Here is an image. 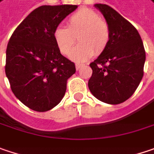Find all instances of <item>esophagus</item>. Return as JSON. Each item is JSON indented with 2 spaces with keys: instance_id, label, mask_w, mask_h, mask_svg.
<instances>
[{
  "instance_id": "esophagus-1",
  "label": "esophagus",
  "mask_w": 154,
  "mask_h": 154,
  "mask_svg": "<svg viewBox=\"0 0 154 154\" xmlns=\"http://www.w3.org/2000/svg\"><path fill=\"white\" fill-rule=\"evenodd\" d=\"M83 66V65L82 64H76L75 65V67H76V70H80L82 67Z\"/></svg>"
}]
</instances>
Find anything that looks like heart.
Here are the masks:
<instances>
[{"instance_id": "obj_1", "label": "heart", "mask_w": 154, "mask_h": 154, "mask_svg": "<svg viewBox=\"0 0 154 154\" xmlns=\"http://www.w3.org/2000/svg\"><path fill=\"white\" fill-rule=\"evenodd\" d=\"M78 37L80 44L71 48ZM53 38L61 53L76 62H84L94 54H101L108 47L110 39L109 25L101 17L89 8H82L68 20V27L59 25L53 31Z\"/></svg>"}]
</instances>
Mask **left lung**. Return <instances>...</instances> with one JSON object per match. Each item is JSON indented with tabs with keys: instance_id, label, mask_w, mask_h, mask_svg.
<instances>
[{
	"instance_id": "1",
	"label": "left lung",
	"mask_w": 154,
	"mask_h": 154,
	"mask_svg": "<svg viewBox=\"0 0 154 154\" xmlns=\"http://www.w3.org/2000/svg\"><path fill=\"white\" fill-rule=\"evenodd\" d=\"M110 30L108 47L90 64L93 70L88 88L95 98L119 104L137 89L144 74L146 51L137 29L115 9L94 4Z\"/></svg>"
}]
</instances>
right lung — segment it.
<instances>
[{"label":"right lung","mask_w":154,"mask_h":154,"mask_svg":"<svg viewBox=\"0 0 154 154\" xmlns=\"http://www.w3.org/2000/svg\"><path fill=\"white\" fill-rule=\"evenodd\" d=\"M78 8L45 5L34 9L16 29L6 51L5 72L12 92L28 108L45 112L58 105L75 65L58 48L53 31Z\"/></svg>","instance_id":"obj_1"}]
</instances>
